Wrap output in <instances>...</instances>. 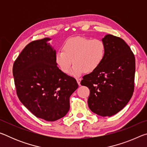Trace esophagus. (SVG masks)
<instances>
[{"label":"esophagus","instance_id":"34e87169","mask_svg":"<svg viewBox=\"0 0 147 147\" xmlns=\"http://www.w3.org/2000/svg\"><path fill=\"white\" fill-rule=\"evenodd\" d=\"M81 80H82L81 78H76V81H77V82H78V84L79 86H81V84H80Z\"/></svg>","mask_w":147,"mask_h":147}]
</instances>
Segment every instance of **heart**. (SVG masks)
Segmentation results:
<instances>
[{
	"label": "heart",
	"mask_w": 147,
	"mask_h": 147,
	"mask_svg": "<svg viewBox=\"0 0 147 147\" xmlns=\"http://www.w3.org/2000/svg\"><path fill=\"white\" fill-rule=\"evenodd\" d=\"M106 54V46L99 39L74 37L64 42L63 50L56 52L55 59L63 73L68 74L72 63V74L75 76L84 73H92L102 63Z\"/></svg>",
	"instance_id": "b5f03b06"
}]
</instances>
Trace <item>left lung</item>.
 I'll use <instances>...</instances> for the list:
<instances>
[{"instance_id": "left-lung-1", "label": "left lung", "mask_w": 147, "mask_h": 147, "mask_svg": "<svg viewBox=\"0 0 147 147\" xmlns=\"http://www.w3.org/2000/svg\"><path fill=\"white\" fill-rule=\"evenodd\" d=\"M102 41L106 46L102 63L83 77L81 85L90 90L89 109L98 115L110 117L123 109L132 96L136 61L123 39L108 34Z\"/></svg>"}]
</instances>
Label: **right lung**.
Wrapping results in <instances>:
<instances>
[{"label":"right lung","instance_id":"1","mask_svg":"<svg viewBox=\"0 0 147 147\" xmlns=\"http://www.w3.org/2000/svg\"><path fill=\"white\" fill-rule=\"evenodd\" d=\"M49 40L45 38L27 45L14 61L13 75L23 105L37 117L55 121L67 113L69 97L78 85L57 67L56 50Z\"/></svg>","mask_w":147,"mask_h":147}]
</instances>
